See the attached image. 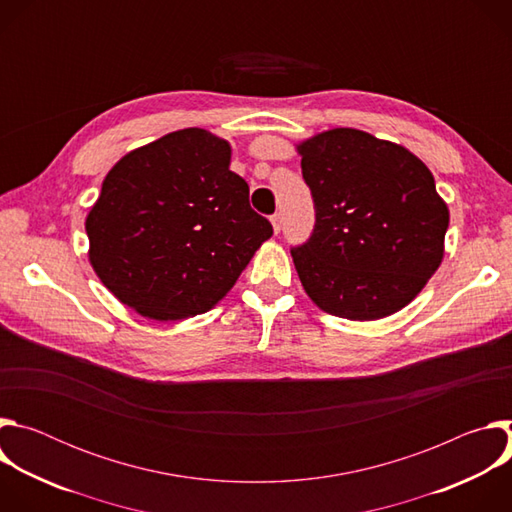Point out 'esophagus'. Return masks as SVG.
Here are the masks:
<instances>
[{
  "label": "esophagus",
  "instance_id": "esophagus-1",
  "mask_svg": "<svg viewBox=\"0 0 512 512\" xmlns=\"http://www.w3.org/2000/svg\"><path fill=\"white\" fill-rule=\"evenodd\" d=\"M271 225H273V231H275V235L281 231V214L279 212H275V214H271Z\"/></svg>",
  "mask_w": 512,
  "mask_h": 512
}]
</instances>
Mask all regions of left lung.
Masks as SVG:
<instances>
[{
  "instance_id": "8db88e82",
  "label": "left lung",
  "mask_w": 512,
  "mask_h": 512,
  "mask_svg": "<svg viewBox=\"0 0 512 512\" xmlns=\"http://www.w3.org/2000/svg\"><path fill=\"white\" fill-rule=\"evenodd\" d=\"M316 225L291 247L306 294L346 320L405 308L440 267L450 223L427 166L403 145L338 127L300 145Z\"/></svg>"
}]
</instances>
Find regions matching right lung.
Wrapping results in <instances>:
<instances>
[{
  "instance_id": "obj_1",
  "label": "right lung",
  "mask_w": 512,
  "mask_h": 512,
  "mask_svg": "<svg viewBox=\"0 0 512 512\" xmlns=\"http://www.w3.org/2000/svg\"><path fill=\"white\" fill-rule=\"evenodd\" d=\"M231 145L188 127L123 156L87 216L89 259L111 294L145 318L208 312L273 235L229 170Z\"/></svg>"
}]
</instances>
